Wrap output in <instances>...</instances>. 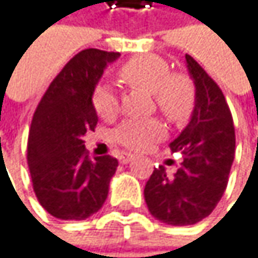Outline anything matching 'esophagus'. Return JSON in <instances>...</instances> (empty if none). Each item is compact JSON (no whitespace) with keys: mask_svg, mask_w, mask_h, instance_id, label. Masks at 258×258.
I'll use <instances>...</instances> for the list:
<instances>
[{"mask_svg":"<svg viewBox=\"0 0 258 258\" xmlns=\"http://www.w3.org/2000/svg\"><path fill=\"white\" fill-rule=\"evenodd\" d=\"M118 159H120L121 164H127V162H131L134 159V155L132 153H121Z\"/></svg>","mask_w":258,"mask_h":258,"instance_id":"esophagus-1","label":"esophagus"}]
</instances>
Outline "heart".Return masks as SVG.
Listing matches in <instances>:
<instances>
[{
  "label": "heart",
  "instance_id": "b5f03b06",
  "mask_svg": "<svg viewBox=\"0 0 258 258\" xmlns=\"http://www.w3.org/2000/svg\"><path fill=\"white\" fill-rule=\"evenodd\" d=\"M120 81L137 90L153 96L158 109L174 124L189 120L195 108V85L185 73H173L167 60L159 55H140L123 64L118 70ZM93 106L99 117L109 120L118 114L117 94L108 85H99L93 94ZM165 127L158 118L126 120L114 132L121 146L132 150H143L162 140Z\"/></svg>",
  "mask_w": 258,
  "mask_h": 258
}]
</instances>
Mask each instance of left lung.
Wrapping results in <instances>:
<instances>
[{"instance_id": "1", "label": "left lung", "mask_w": 258, "mask_h": 258, "mask_svg": "<svg viewBox=\"0 0 258 258\" xmlns=\"http://www.w3.org/2000/svg\"><path fill=\"white\" fill-rule=\"evenodd\" d=\"M195 85V108L188 126L170 143L180 152L179 170L170 176L155 168L144 188L149 212L168 225H194L209 216L228 183L234 159V124L227 100L206 70L185 55Z\"/></svg>"}]
</instances>
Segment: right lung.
I'll return each mask as SVG.
<instances>
[{"label":"right lung","mask_w":258,"mask_h":258,"mask_svg":"<svg viewBox=\"0 0 258 258\" xmlns=\"http://www.w3.org/2000/svg\"><path fill=\"white\" fill-rule=\"evenodd\" d=\"M118 52L85 49L51 82L31 121L27 159L39 203L52 216L82 221L103 206L118 161L91 159L84 137L94 131L93 93L106 66Z\"/></svg>","instance_id":"obj_1"}]
</instances>
